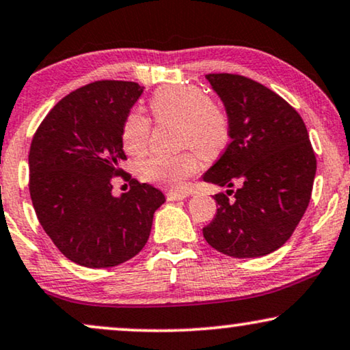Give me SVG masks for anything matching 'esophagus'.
<instances>
[{
	"instance_id": "obj_1",
	"label": "esophagus",
	"mask_w": 350,
	"mask_h": 350,
	"mask_svg": "<svg viewBox=\"0 0 350 350\" xmlns=\"http://www.w3.org/2000/svg\"><path fill=\"white\" fill-rule=\"evenodd\" d=\"M187 197H189V193L176 192V190H170V192L166 193L167 202H179V200H184V198H187Z\"/></svg>"
}]
</instances>
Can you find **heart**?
<instances>
[{
  "label": "heart",
  "instance_id": "b5f03b06",
  "mask_svg": "<svg viewBox=\"0 0 350 350\" xmlns=\"http://www.w3.org/2000/svg\"><path fill=\"white\" fill-rule=\"evenodd\" d=\"M150 110L158 123H178L179 147L195 148L204 158H216L230 142L232 126L227 111L211 102L206 92L195 85L163 86L150 97ZM150 120L141 111L126 116L121 133L123 147L129 155L141 157L150 142ZM141 176L148 183L180 189L185 180L200 171L193 150L176 155H155L141 165Z\"/></svg>",
  "mask_w": 350,
  "mask_h": 350
}]
</instances>
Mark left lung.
<instances>
[{
    "label": "left lung",
    "instance_id": "obj_1",
    "mask_svg": "<svg viewBox=\"0 0 350 350\" xmlns=\"http://www.w3.org/2000/svg\"><path fill=\"white\" fill-rule=\"evenodd\" d=\"M206 80L224 102L232 136L203 174L204 183L229 187L214 195L219 208L203 237L232 258L270 254L286 243L309 206L317 160L307 128L285 99L251 78L209 73Z\"/></svg>",
    "mask_w": 350,
    "mask_h": 350
}]
</instances>
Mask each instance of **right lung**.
<instances>
[{"label":"right lung","instance_id":"1","mask_svg":"<svg viewBox=\"0 0 350 350\" xmlns=\"http://www.w3.org/2000/svg\"><path fill=\"white\" fill-rule=\"evenodd\" d=\"M144 91L134 81L102 80L70 92L41 121L30 146V197L36 217L65 258L91 269L134 258L165 195L124 174L123 124ZM123 175L130 190L111 193Z\"/></svg>","mask_w":350,"mask_h":350}]
</instances>
